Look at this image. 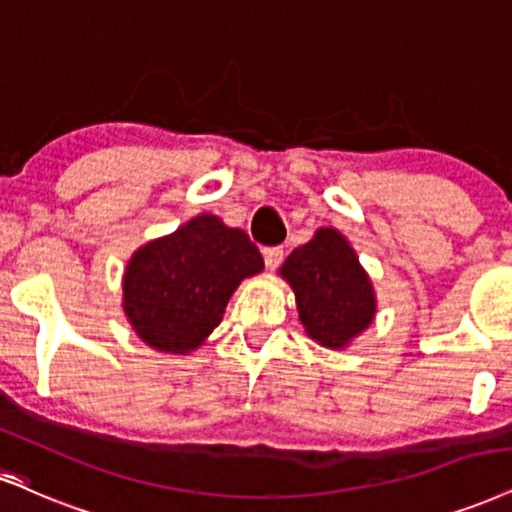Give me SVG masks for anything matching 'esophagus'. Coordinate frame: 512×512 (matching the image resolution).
I'll use <instances>...</instances> for the list:
<instances>
[{
    "label": "esophagus",
    "instance_id": "34e87169",
    "mask_svg": "<svg viewBox=\"0 0 512 512\" xmlns=\"http://www.w3.org/2000/svg\"><path fill=\"white\" fill-rule=\"evenodd\" d=\"M263 258H266L268 270H275L282 263V258H285V249L282 246H266L263 249Z\"/></svg>",
    "mask_w": 512,
    "mask_h": 512
}]
</instances>
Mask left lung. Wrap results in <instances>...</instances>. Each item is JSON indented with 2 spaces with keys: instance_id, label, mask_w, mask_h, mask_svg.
<instances>
[{
  "instance_id": "8db88e82",
  "label": "left lung",
  "mask_w": 512,
  "mask_h": 512,
  "mask_svg": "<svg viewBox=\"0 0 512 512\" xmlns=\"http://www.w3.org/2000/svg\"><path fill=\"white\" fill-rule=\"evenodd\" d=\"M277 273L292 287L301 325L315 344L344 351L375 323L377 294L368 270L334 227H318Z\"/></svg>"
}]
</instances>
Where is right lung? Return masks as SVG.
Masks as SVG:
<instances>
[{
    "label": "right lung",
    "mask_w": 512,
    "mask_h": 512,
    "mask_svg": "<svg viewBox=\"0 0 512 512\" xmlns=\"http://www.w3.org/2000/svg\"><path fill=\"white\" fill-rule=\"evenodd\" d=\"M258 273L263 256L249 235L213 213H199L130 256L123 273L125 320L154 351L189 356L220 325L242 280Z\"/></svg>",
    "instance_id": "obj_1"
}]
</instances>
